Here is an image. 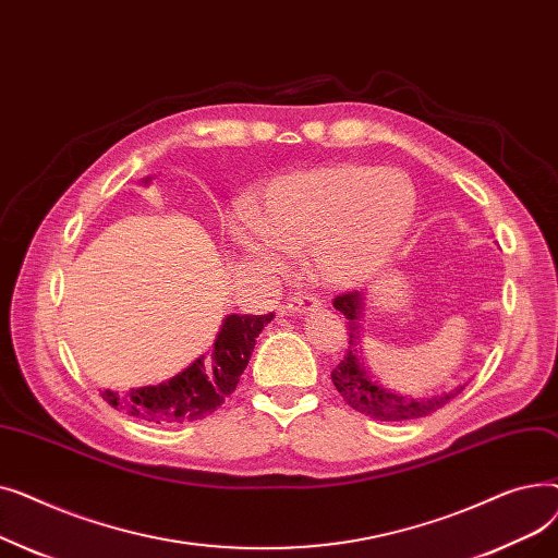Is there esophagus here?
Masks as SVG:
<instances>
[{
  "label": "esophagus",
  "mask_w": 558,
  "mask_h": 558,
  "mask_svg": "<svg viewBox=\"0 0 558 558\" xmlns=\"http://www.w3.org/2000/svg\"><path fill=\"white\" fill-rule=\"evenodd\" d=\"M287 307L291 314H307V312H316L320 307V303H318V299H314L310 294H296L289 299Z\"/></svg>",
  "instance_id": "34e87169"
}]
</instances>
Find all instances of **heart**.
Returning a JSON list of instances; mask_svg holds the SVG:
<instances>
[{
    "mask_svg": "<svg viewBox=\"0 0 558 558\" xmlns=\"http://www.w3.org/2000/svg\"><path fill=\"white\" fill-rule=\"evenodd\" d=\"M416 217V187L404 171L332 162L278 175L264 187L253 221L234 226L255 259L282 269L283 253L310 255L312 276L350 289L371 280L404 242Z\"/></svg>",
    "mask_w": 558,
    "mask_h": 558,
    "instance_id": "1",
    "label": "heart"
}]
</instances>
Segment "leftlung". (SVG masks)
Returning a JSON list of instances; mask_svg holds the SVG:
<instances>
[{
	"label": "left lung",
	"instance_id": "left-lung-1",
	"mask_svg": "<svg viewBox=\"0 0 558 558\" xmlns=\"http://www.w3.org/2000/svg\"><path fill=\"white\" fill-rule=\"evenodd\" d=\"M335 310H339L348 318V350L343 360L332 371V383L339 391V396L350 404L355 412L371 416L375 421H387V423H404V421H416L434 414L436 409L448 404L452 398H457L465 385L454 387L452 391H444L438 396L429 398H407L398 391L385 389L379 383L366 373L364 362L360 360V316L364 310V294L362 291H345V294L337 296L332 301Z\"/></svg>",
	"mask_w": 558,
	"mask_h": 558
}]
</instances>
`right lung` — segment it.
<instances>
[{
  "label": "right lung",
  "instance_id": "add662e5",
  "mask_svg": "<svg viewBox=\"0 0 558 558\" xmlns=\"http://www.w3.org/2000/svg\"><path fill=\"white\" fill-rule=\"evenodd\" d=\"M144 183H149L146 175ZM274 314H228L215 339L213 355H201L183 373L156 387L131 389L126 396L104 391V400L144 423L179 425L205 418L234 391L248 366L257 335Z\"/></svg>",
  "mask_w": 558,
  "mask_h": 558
}]
</instances>
